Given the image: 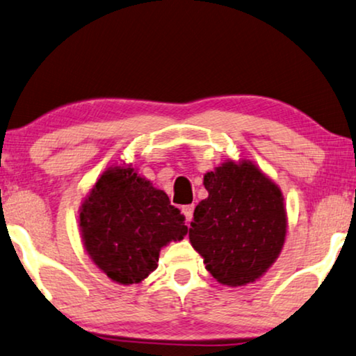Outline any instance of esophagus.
Here are the masks:
<instances>
[{
  "instance_id": "34e87169",
  "label": "esophagus",
  "mask_w": 356,
  "mask_h": 356,
  "mask_svg": "<svg viewBox=\"0 0 356 356\" xmlns=\"http://www.w3.org/2000/svg\"><path fill=\"white\" fill-rule=\"evenodd\" d=\"M181 212L184 213V216H186V221L189 223L191 220H193V213H194V205H184V207L181 209Z\"/></svg>"
}]
</instances>
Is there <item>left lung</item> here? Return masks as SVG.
<instances>
[{
	"instance_id": "1",
	"label": "left lung",
	"mask_w": 356,
	"mask_h": 356,
	"mask_svg": "<svg viewBox=\"0 0 356 356\" xmlns=\"http://www.w3.org/2000/svg\"><path fill=\"white\" fill-rule=\"evenodd\" d=\"M209 197L191 221L189 241L207 271L226 286H244L264 275L286 239L280 188L255 165L226 162L204 177Z\"/></svg>"
}]
</instances>
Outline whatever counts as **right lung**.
I'll use <instances>...</instances> for the list:
<instances>
[{
  "label": "right lung",
  "instance_id": "1",
  "mask_svg": "<svg viewBox=\"0 0 356 356\" xmlns=\"http://www.w3.org/2000/svg\"><path fill=\"white\" fill-rule=\"evenodd\" d=\"M80 231L99 270L135 284L156 270L162 247L181 241L188 226L163 191L130 167H115L102 173L81 205Z\"/></svg>",
  "mask_w": 356,
  "mask_h": 356
}]
</instances>
